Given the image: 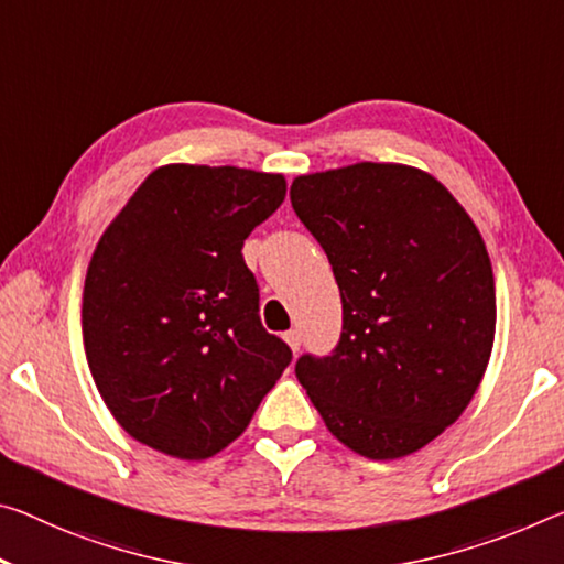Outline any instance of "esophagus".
Segmentation results:
<instances>
[{"mask_svg": "<svg viewBox=\"0 0 564 564\" xmlns=\"http://www.w3.org/2000/svg\"><path fill=\"white\" fill-rule=\"evenodd\" d=\"M283 338H285V344L291 346V351H293V354H296L299 348H301V344H303V336H301V330H299V328H291V330H285Z\"/></svg>", "mask_w": 564, "mask_h": 564, "instance_id": "34e87169", "label": "esophagus"}]
</instances>
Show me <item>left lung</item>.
I'll return each mask as SVG.
<instances>
[{"mask_svg":"<svg viewBox=\"0 0 564 564\" xmlns=\"http://www.w3.org/2000/svg\"><path fill=\"white\" fill-rule=\"evenodd\" d=\"M291 205L326 250L341 338L296 377L328 432L369 459L422 449L475 397L495 344V275L479 230L416 167L301 175Z\"/></svg>","mask_w":564,"mask_h":564,"instance_id":"left-lung-1","label":"left lung"}]
</instances>
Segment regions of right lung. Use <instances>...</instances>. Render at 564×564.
<instances>
[{
	"mask_svg": "<svg viewBox=\"0 0 564 564\" xmlns=\"http://www.w3.org/2000/svg\"><path fill=\"white\" fill-rule=\"evenodd\" d=\"M283 175L165 165L110 223L87 268L83 336L107 409L138 442L208 459L243 434L293 354L258 316L250 230Z\"/></svg>",
	"mask_w": 564,
	"mask_h": 564,
	"instance_id": "add662e5",
	"label": "right lung"
}]
</instances>
